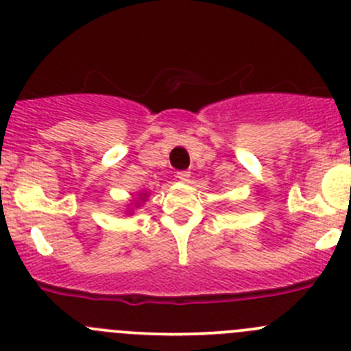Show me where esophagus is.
<instances>
[{"label": "esophagus", "instance_id": "esophagus-1", "mask_svg": "<svg viewBox=\"0 0 351 351\" xmlns=\"http://www.w3.org/2000/svg\"><path fill=\"white\" fill-rule=\"evenodd\" d=\"M176 178H178L182 183H189L190 171H178V173H176Z\"/></svg>", "mask_w": 351, "mask_h": 351}]
</instances>
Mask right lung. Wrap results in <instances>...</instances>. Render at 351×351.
I'll use <instances>...</instances> for the list:
<instances>
[{
  "instance_id": "obj_1",
  "label": "right lung",
  "mask_w": 351,
  "mask_h": 351,
  "mask_svg": "<svg viewBox=\"0 0 351 351\" xmlns=\"http://www.w3.org/2000/svg\"><path fill=\"white\" fill-rule=\"evenodd\" d=\"M147 198H149V192H141L139 195H137L136 198H134L132 202H130L129 205H127V210H125V214H127V215H130V214H132V212H134V208L141 207V204H144V202H146Z\"/></svg>"
}]
</instances>
